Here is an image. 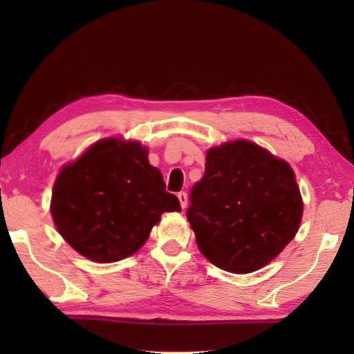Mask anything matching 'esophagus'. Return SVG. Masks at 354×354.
Instances as JSON below:
<instances>
[{
    "label": "esophagus",
    "mask_w": 354,
    "mask_h": 354,
    "mask_svg": "<svg viewBox=\"0 0 354 354\" xmlns=\"http://www.w3.org/2000/svg\"><path fill=\"white\" fill-rule=\"evenodd\" d=\"M178 199H179V202H181V207L185 208L187 207V202H189V199H187V193L185 192H179L178 193Z\"/></svg>",
    "instance_id": "obj_1"
}]
</instances>
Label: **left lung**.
<instances>
[{"label": "left lung", "instance_id": "left-lung-1", "mask_svg": "<svg viewBox=\"0 0 354 354\" xmlns=\"http://www.w3.org/2000/svg\"><path fill=\"white\" fill-rule=\"evenodd\" d=\"M301 216L290 165L245 140L208 150L187 208L201 252L232 274L274 260L295 237Z\"/></svg>", "mask_w": 354, "mask_h": 354}]
</instances>
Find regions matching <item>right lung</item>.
I'll return each mask as SVG.
<instances>
[{
  "label": "right lung",
  "instance_id": "obj_1",
  "mask_svg": "<svg viewBox=\"0 0 354 354\" xmlns=\"http://www.w3.org/2000/svg\"><path fill=\"white\" fill-rule=\"evenodd\" d=\"M165 212H181V205L137 141L95 142L53 187L51 214L61 236L100 263L137 252Z\"/></svg>",
  "mask_w": 354,
  "mask_h": 354
}]
</instances>
